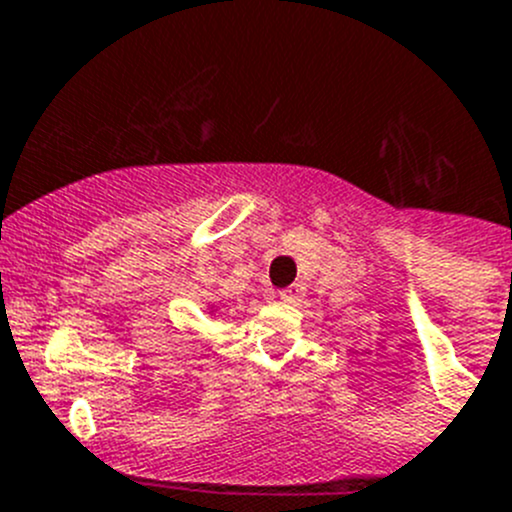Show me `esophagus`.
<instances>
[{"label":"esophagus","mask_w":512,"mask_h":512,"mask_svg":"<svg viewBox=\"0 0 512 512\" xmlns=\"http://www.w3.org/2000/svg\"><path fill=\"white\" fill-rule=\"evenodd\" d=\"M300 295H303V288H300V285H290V288L278 290V298L285 300V303H295V300H300Z\"/></svg>","instance_id":"esophagus-1"}]
</instances>
